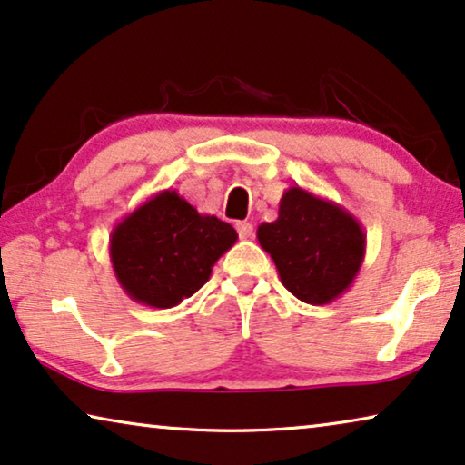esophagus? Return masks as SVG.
<instances>
[{"label":"esophagus","instance_id":"obj_1","mask_svg":"<svg viewBox=\"0 0 465 465\" xmlns=\"http://www.w3.org/2000/svg\"><path fill=\"white\" fill-rule=\"evenodd\" d=\"M235 230H238V235L242 240H248L252 235V225L246 223V221H240V223H235Z\"/></svg>","mask_w":465,"mask_h":465}]
</instances>
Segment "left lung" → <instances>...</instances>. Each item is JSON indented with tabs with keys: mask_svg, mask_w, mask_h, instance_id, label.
Wrapping results in <instances>:
<instances>
[{
	"mask_svg": "<svg viewBox=\"0 0 465 465\" xmlns=\"http://www.w3.org/2000/svg\"><path fill=\"white\" fill-rule=\"evenodd\" d=\"M256 238L272 254L283 286L307 304L341 299L365 259L361 223L341 204L299 185L283 192L277 219L261 223Z\"/></svg>",
	"mask_w": 465,
	"mask_h": 465,
	"instance_id": "obj_1",
	"label": "left lung"
}]
</instances>
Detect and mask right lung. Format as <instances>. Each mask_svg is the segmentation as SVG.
<instances>
[{"instance_id":"1","label":"right lung","mask_w":465,"mask_h":465,"mask_svg":"<svg viewBox=\"0 0 465 465\" xmlns=\"http://www.w3.org/2000/svg\"><path fill=\"white\" fill-rule=\"evenodd\" d=\"M235 240L230 223L200 214L175 190H163L114 225L108 251L129 299L171 309L209 282Z\"/></svg>"}]
</instances>
